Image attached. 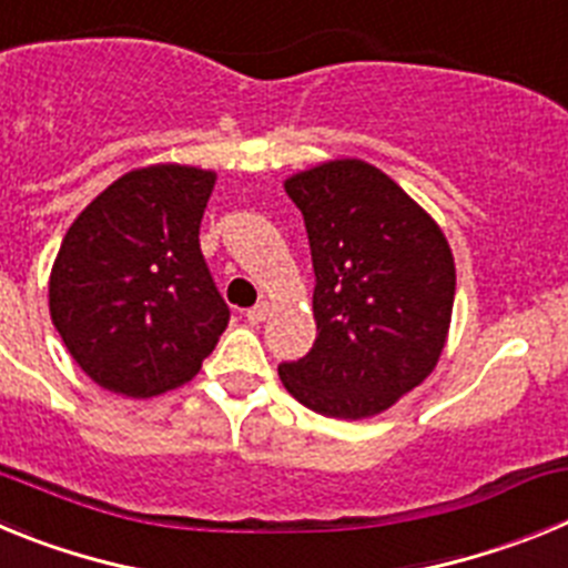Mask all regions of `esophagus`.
<instances>
[{"label": "esophagus", "mask_w": 568, "mask_h": 568, "mask_svg": "<svg viewBox=\"0 0 568 568\" xmlns=\"http://www.w3.org/2000/svg\"><path fill=\"white\" fill-rule=\"evenodd\" d=\"M267 313H270V307H267V304H264V301H261V304H255V307H250L244 315H247L250 324H261V321L267 318Z\"/></svg>", "instance_id": "obj_1"}]
</instances>
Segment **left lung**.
Here are the masks:
<instances>
[{
	"instance_id": "left-lung-1",
	"label": "left lung",
	"mask_w": 568,
	"mask_h": 568,
	"mask_svg": "<svg viewBox=\"0 0 568 568\" xmlns=\"http://www.w3.org/2000/svg\"><path fill=\"white\" fill-rule=\"evenodd\" d=\"M315 270V344L278 366L327 418L384 413L433 373L455 304V258L435 219L386 173L335 159L290 175Z\"/></svg>"
}]
</instances>
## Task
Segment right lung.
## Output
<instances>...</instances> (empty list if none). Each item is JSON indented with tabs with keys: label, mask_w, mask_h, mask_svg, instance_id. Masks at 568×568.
Instances as JSON below:
<instances>
[{
	"label": "right lung",
	"mask_w": 568,
	"mask_h": 568,
	"mask_svg": "<svg viewBox=\"0 0 568 568\" xmlns=\"http://www.w3.org/2000/svg\"><path fill=\"white\" fill-rule=\"evenodd\" d=\"M213 170L150 164L99 193L50 270V318L99 386L153 398L187 384L230 307L199 244Z\"/></svg>",
	"instance_id": "obj_1"
}]
</instances>
